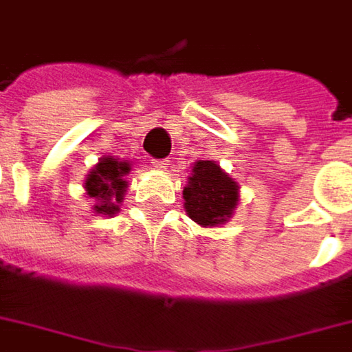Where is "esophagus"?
Wrapping results in <instances>:
<instances>
[{"label":"esophagus","mask_w":352,"mask_h":352,"mask_svg":"<svg viewBox=\"0 0 352 352\" xmlns=\"http://www.w3.org/2000/svg\"><path fill=\"white\" fill-rule=\"evenodd\" d=\"M168 162H170V160H166V159L153 160V166H155L157 170H164V168H168Z\"/></svg>","instance_id":"esophagus-1"}]
</instances>
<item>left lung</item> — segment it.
I'll use <instances>...</instances> for the list:
<instances>
[{"instance_id":"1","label":"left lung","mask_w":352,"mask_h":352,"mask_svg":"<svg viewBox=\"0 0 352 352\" xmlns=\"http://www.w3.org/2000/svg\"><path fill=\"white\" fill-rule=\"evenodd\" d=\"M238 184L214 160H197L184 188V209L201 226L225 225L238 205Z\"/></svg>"}]
</instances>
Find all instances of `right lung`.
Returning <instances> with one entry per match:
<instances>
[{"instance_id": "1", "label": "right lung", "mask_w": 352, "mask_h": 352, "mask_svg": "<svg viewBox=\"0 0 352 352\" xmlns=\"http://www.w3.org/2000/svg\"><path fill=\"white\" fill-rule=\"evenodd\" d=\"M129 162L104 157L85 178V192L89 197L96 199L94 213L112 217L120 211L127 190L126 176L129 174Z\"/></svg>"}]
</instances>
